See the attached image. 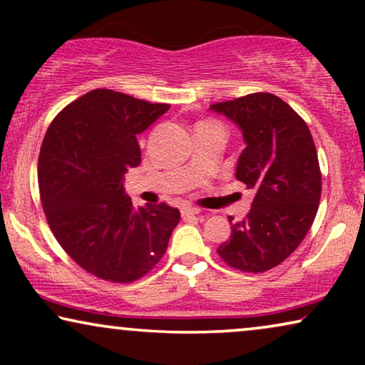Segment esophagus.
<instances>
[{
    "instance_id": "esophagus-1",
    "label": "esophagus",
    "mask_w": 365,
    "mask_h": 365,
    "mask_svg": "<svg viewBox=\"0 0 365 365\" xmlns=\"http://www.w3.org/2000/svg\"><path fill=\"white\" fill-rule=\"evenodd\" d=\"M181 212H182V216H196V214L201 212V209L192 207V206H182Z\"/></svg>"
}]
</instances>
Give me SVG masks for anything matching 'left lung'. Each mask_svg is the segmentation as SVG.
Segmentation results:
<instances>
[{
	"label": "left lung",
	"instance_id": "8db88e82",
	"mask_svg": "<svg viewBox=\"0 0 365 365\" xmlns=\"http://www.w3.org/2000/svg\"><path fill=\"white\" fill-rule=\"evenodd\" d=\"M242 131L236 178L256 192L251 211L231 222L217 247L227 266L264 272L286 261L311 229L321 201V169L307 124L271 93L211 104Z\"/></svg>",
	"mask_w": 365,
	"mask_h": 365
}]
</instances>
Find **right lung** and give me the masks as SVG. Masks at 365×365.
Wrapping results in <instances>:
<instances>
[{"label":"right lung","instance_id":"obj_1","mask_svg":"<svg viewBox=\"0 0 365 365\" xmlns=\"http://www.w3.org/2000/svg\"><path fill=\"white\" fill-rule=\"evenodd\" d=\"M169 104L93 89L68 104L43 139L38 182L46 221L78 266L133 282L161 261L181 214L166 202L134 209L123 179L141 163L138 134Z\"/></svg>","mask_w":365,"mask_h":365}]
</instances>
